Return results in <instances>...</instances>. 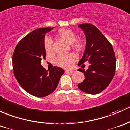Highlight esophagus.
<instances>
[{
  "label": "esophagus",
  "instance_id": "obj_1",
  "mask_svg": "<svg viewBox=\"0 0 130 130\" xmlns=\"http://www.w3.org/2000/svg\"><path fill=\"white\" fill-rule=\"evenodd\" d=\"M65 72L69 73H73L75 72V70H73V69H70V70H65Z\"/></svg>",
  "mask_w": 130,
  "mask_h": 130
}]
</instances>
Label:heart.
Segmentation results:
<instances>
[{
  "mask_svg": "<svg viewBox=\"0 0 130 130\" xmlns=\"http://www.w3.org/2000/svg\"><path fill=\"white\" fill-rule=\"evenodd\" d=\"M58 36L61 40L67 42L68 43L73 44V46L80 50L83 47V42L80 40H76L77 36L75 32L69 29H62L58 32ZM44 48L47 53H52L53 52V41L50 37L46 38L44 40ZM78 58L75 53L60 55L55 60V63L58 66L63 68H69L72 67L73 63Z\"/></svg>",
  "mask_w": 130,
  "mask_h": 130,
  "instance_id": "1",
  "label": "heart"
}]
</instances>
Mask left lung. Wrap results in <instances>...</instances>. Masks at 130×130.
Masks as SVG:
<instances>
[{"label": "left lung", "instance_id": "left-lung-1", "mask_svg": "<svg viewBox=\"0 0 130 130\" xmlns=\"http://www.w3.org/2000/svg\"><path fill=\"white\" fill-rule=\"evenodd\" d=\"M86 38L84 53L78 65L86 61L89 69L78 71L84 73L85 79L78 84L79 89L89 94H97L104 90L113 78L116 69V58L113 48L99 29L91 24H80Z\"/></svg>", "mask_w": 130, "mask_h": 130}]
</instances>
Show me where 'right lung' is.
<instances>
[{
  "mask_svg": "<svg viewBox=\"0 0 130 130\" xmlns=\"http://www.w3.org/2000/svg\"><path fill=\"white\" fill-rule=\"evenodd\" d=\"M53 28H39L26 35L18 43L12 56L13 70L18 82L27 92L39 98L52 94L65 72L58 67L48 72L41 65L46 56L45 34Z\"/></svg>",
  "mask_w": 130,
  "mask_h": 130,
  "instance_id": "1",
  "label": "right lung"
}]
</instances>
